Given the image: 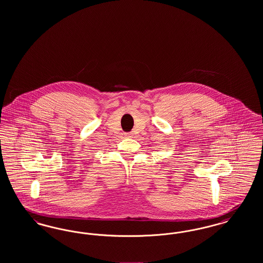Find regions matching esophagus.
I'll list each match as a JSON object with an SVG mask.
<instances>
[{
    "label": "esophagus",
    "mask_w": 263,
    "mask_h": 263,
    "mask_svg": "<svg viewBox=\"0 0 263 263\" xmlns=\"http://www.w3.org/2000/svg\"><path fill=\"white\" fill-rule=\"evenodd\" d=\"M126 137L132 138L133 137V134H132V133H127V134H126Z\"/></svg>",
    "instance_id": "34e87169"
}]
</instances>
